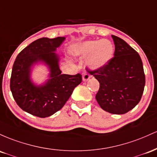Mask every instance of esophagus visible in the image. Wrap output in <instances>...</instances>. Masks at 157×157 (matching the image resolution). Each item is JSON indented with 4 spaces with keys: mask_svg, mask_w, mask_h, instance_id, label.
<instances>
[{
    "mask_svg": "<svg viewBox=\"0 0 157 157\" xmlns=\"http://www.w3.org/2000/svg\"><path fill=\"white\" fill-rule=\"evenodd\" d=\"M90 76L91 75H90L89 73L84 72V73H83V75H82V79H83L84 82H87V81L89 80L90 78Z\"/></svg>",
    "mask_w": 157,
    "mask_h": 157,
    "instance_id": "34e87169",
    "label": "esophagus"
}]
</instances>
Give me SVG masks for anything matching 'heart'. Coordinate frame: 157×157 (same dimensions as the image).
<instances>
[{"label": "heart", "mask_w": 157, "mask_h": 157, "mask_svg": "<svg viewBox=\"0 0 157 157\" xmlns=\"http://www.w3.org/2000/svg\"><path fill=\"white\" fill-rule=\"evenodd\" d=\"M113 52V44L107 39L88 40L74 49L75 55L89 56L87 65L91 69H99L106 65L112 59Z\"/></svg>", "instance_id": "1"}]
</instances>
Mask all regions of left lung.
<instances>
[{
  "label": "left lung",
  "instance_id": "obj_1",
  "mask_svg": "<svg viewBox=\"0 0 157 157\" xmlns=\"http://www.w3.org/2000/svg\"><path fill=\"white\" fill-rule=\"evenodd\" d=\"M112 38L114 57L102 67L88 72L99 82L96 99L100 107L110 113L124 114L141 100L145 75L138 52L121 38Z\"/></svg>",
  "mask_w": 157,
  "mask_h": 157
}]
</instances>
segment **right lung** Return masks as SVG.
Returning <instances> with one entry per match:
<instances>
[{
	"label": "right lung",
	"instance_id": "right-lung-1",
	"mask_svg": "<svg viewBox=\"0 0 157 157\" xmlns=\"http://www.w3.org/2000/svg\"><path fill=\"white\" fill-rule=\"evenodd\" d=\"M64 39V37L39 38L25 47L15 59L10 90L17 105L32 115L45 118L59 111L82 82L80 73L61 74L59 69V57L55 51ZM38 61L47 64L51 73L44 85L36 86L31 82L30 71L31 67Z\"/></svg>",
	"mask_w": 157,
	"mask_h": 157
}]
</instances>
